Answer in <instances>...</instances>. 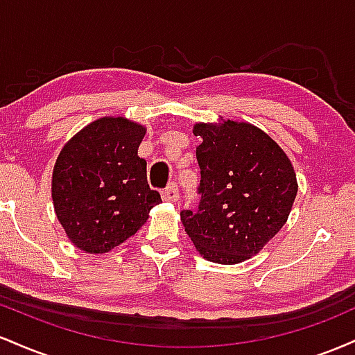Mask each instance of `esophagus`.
Returning a JSON list of instances; mask_svg holds the SVG:
<instances>
[{"label": "esophagus", "mask_w": 355, "mask_h": 355, "mask_svg": "<svg viewBox=\"0 0 355 355\" xmlns=\"http://www.w3.org/2000/svg\"><path fill=\"white\" fill-rule=\"evenodd\" d=\"M162 197H164V200L166 202H177L178 200V187L177 183H170L166 189L162 191Z\"/></svg>", "instance_id": "esophagus-1"}]
</instances>
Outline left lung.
Returning <instances> with one entry per match:
<instances>
[{"label":"left lung","instance_id":"left-lung-1","mask_svg":"<svg viewBox=\"0 0 355 355\" xmlns=\"http://www.w3.org/2000/svg\"><path fill=\"white\" fill-rule=\"evenodd\" d=\"M200 202L182 210L187 235L203 259L234 266L262 250L287 222L297 195L284 150L243 121L197 123Z\"/></svg>","mask_w":355,"mask_h":355}]
</instances>
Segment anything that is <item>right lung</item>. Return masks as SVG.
<instances>
[{
	"label": "right lung",
	"mask_w": 355,
	"mask_h": 355,
	"mask_svg": "<svg viewBox=\"0 0 355 355\" xmlns=\"http://www.w3.org/2000/svg\"><path fill=\"white\" fill-rule=\"evenodd\" d=\"M145 132L123 116H103L61 148L53 168V205L80 250L107 254L135 235L162 202L138 157Z\"/></svg>",
	"instance_id": "1"
}]
</instances>
